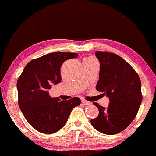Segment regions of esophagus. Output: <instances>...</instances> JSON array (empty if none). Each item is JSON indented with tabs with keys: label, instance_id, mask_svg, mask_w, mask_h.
I'll list each match as a JSON object with an SVG mask.
<instances>
[{
	"label": "esophagus",
	"instance_id": "esophagus-1",
	"mask_svg": "<svg viewBox=\"0 0 156 156\" xmlns=\"http://www.w3.org/2000/svg\"><path fill=\"white\" fill-rule=\"evenodd\" d=\"M82 103L83 104H84V105H91V102L87 101H86V100H84V99L82 100Z\"/></svg>",
	"mask_w": 156,
	"mask_h": 156
}]
</instances>
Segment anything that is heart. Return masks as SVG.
Returning <instances> with one entry per match:
<instances>
[{"label":"heart","mask_w":156,"mask_h":156,"mask_svg":"<svg viewBox=\"0 0 156 156\" xmlns=\"http://www.w3.org/2000/svg\"><path fill=\"white\" fill-rule=\"evenodd\" d=\"M91 58V57H87V58H85L84 59H90Z\"/></svg>","instance_id":"heart-1"}]
</instances>
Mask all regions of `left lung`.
I'll use <instances>...</instances> for the list:
<instances>
[{"label":"left lung","instance_id":"8db88e82","mask_svg":"<svg viewBox=\"0 0 156 156\" xmlns=\"http://www.w3.org/2000/svg\"><path fill=\"white\" fill-rule=\"evenodd\" d=\"M96 57L100 63L96 89L110 102L107 108L94 103L99 113L91 123L98 131L114 135L126 129L136 116L142 101L141 82L133 68L119 55L98 51Z\"/></svg>","mask_w":156,"mask_h":156}]
</instances>
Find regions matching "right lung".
Here are the masks:
<instances>
[{
	"mask_svg": "<svg viewBox=\"0 0 156 156\" xmlns=\"http://www.w3.org/2000/svg\"><path fill=\"white\" fill-rule=\"evenodd\" d=\"M76 57V53H49L27 63L18 78L19 107L27 122L40 133L50 134L60 130L73 108L81 103L78 97L60 101L48 92L52 85L61 82L62 63Z\"/></svg>",
	"mask_w": 156,
	"mask_h": 156,
	"instance_id": "obj_1",
	"label": "right lung"
}]
</instances>
